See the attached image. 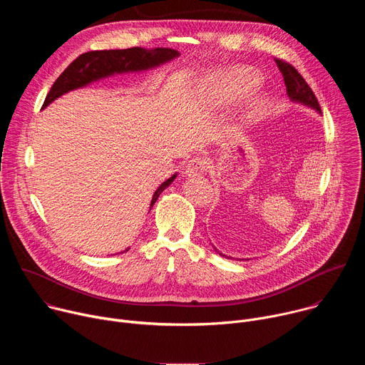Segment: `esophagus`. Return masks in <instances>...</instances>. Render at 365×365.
<instances>
[{
	"label": "esophagus",
	"mask_w": 365,
	"mask_h": 365,
	"mask_svg": "<svg viewBox=\"0 0 365 365\" xmlns=\"http://www.w3.org/2000/svg\"><path fill=\"white\" fill-rule=\"evenodd\" d=\"M206 160L202 159V158H195V159H190L186 165V170L185 173L187 176H196L199 173H203L206 172Z\"/></svg>",
	"instance_id": "esophagus-1"
}]
</instances>
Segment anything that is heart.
Instances as JSON below:
<instances>
[{
    "instance_id": "obj_1",
    "label": "heart",
    "mask_w": 365,
    "mask_h": 365,
    "mask_svg": "<svg viewBox=\"0 0 365 365\" xmlns=\"http://www.w3.org/2000/svg\"><path fill=\"white\" fill-rule=\"evenodd\" d=\"M258 85V79L244 71H218L206 81V93L215 102L227 106L242 95L248 93ZM263 106L258 101H252L248 107V117L254 118L262 111Z\"/></svg>"
}]
</instances>
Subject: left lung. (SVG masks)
I'll return each instance as SVG.
<instances>
[{
    "mask_svg": "<svg viewBox=\"0 0 365 365\" xmlns=\"http://www.w3.org/2000/svg\"><path fill=\"white\" fill-rule=\"evenodd\" d=\"M274 62L277 63V68L280 69L282 75H283V79H284V85H286V89H287V95L292 101H296V102H300L303 103V106H307V107H312L314 110L319 111L321 113V107H319V102L314 93V91L310 89V86L307 85V82L303 79V76L294 69V66H292L289 62L283 61V59H274ZM215 251L222 255V257H227L224 255L222 252H220L217 248ZM230 258V257H227Z\"/></svg>",
    "mask_w": 365,
    "mask_h": 365,
    "instance_id": "1",
    "label": "left lung"
}]
</instances>
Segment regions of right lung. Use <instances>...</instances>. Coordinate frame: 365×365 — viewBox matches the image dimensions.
<instances>
[{
    "mask_svg": "<svg viewBox=\"0 0 365 365\" xmlns=\"http://www.w3.org/2000/svg\"><path fill=\"white\" fill-rule=\"evenodd\" d=\"M178 50L169 47H158L145 50L143 47L130 48H115V50H95L78 56L51 85L44 102L43 108L47 107L51 101H55L61 95L82 88L93 81L106 78L114 73L123 72H137L155 68L165 62L178 58ZM176 175L163 182L159 189L154 192L150 207L158 200L160 193L175 180ZM127 248L125 251H128ZM124 251V252H125Z\"/></svg>",
    "mask_w": 365,
    "mask_h": 365,
    "instance_id": "add662e5",
    "label": "right lung"
}]
</instances>
